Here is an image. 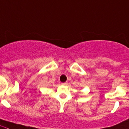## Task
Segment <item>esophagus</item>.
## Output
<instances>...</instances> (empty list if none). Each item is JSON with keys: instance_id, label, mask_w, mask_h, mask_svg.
I'll use <instances>...</instances> for the list:
<instances>
[{"instance_id": "obj_1", "label": "esophagus", "mask_w": 129, "mask_h": 129, "mask_svg": "<svg viewBox=\"0 0 129 129\" xmlns=\"http://www.w3.org/2000/svg\"><path fill=\"white\" fill-rule=\"evenodd\" d=\"M62 85H67V82H65V83H62Z\"/></svg>"}]
</instances>
